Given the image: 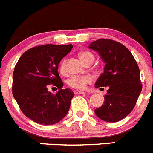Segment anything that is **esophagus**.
Listing matches in <instances>:
<instances>
[{"mask_svg":"<svg viewBox=\"0 0 153 153\" xmlns=\"http://www.w3.org/2000/svg\"><path fill=\"white\" fill-rule=\"evenodd\" d=\"M74 94H76V95H79V94H83V93H85V92L83 91H81V90H74Z\"/></svg>","mask_w":153,"mask_h":153,"instance_id":"1","label":"esophagus"}]
</instances>
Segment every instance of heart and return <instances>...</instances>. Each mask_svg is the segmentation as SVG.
I'll list each match as a JSON object with an SVG mask.
<instances>
[{"instance_id": "b5f03b06", "label": "heart", "mask_w": 153, "mask_h": 153, "mask_svg": "<svg viewBox=\"0 0 153 153\" xmlns=\"http://www.w3.org/2000/svg\"><path fill=\"white\" fill-rule=\"evenodd\" d=\"M79 56L80 60L86 64L88 63H93L94 60V56L89 51H82L79 53ZM59 70L61 74H65L66 72V60L65 59H63L60 62ZM92 81H93V79L90 76L74 75L67 79V83L71 88L83 90L86 88L87 85L92 83Z\"/></svg>"}]
</instances>
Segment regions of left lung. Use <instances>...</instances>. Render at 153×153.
<instances>
[{"label": "left lung", "mask_w": 153, "mask_h": 153, "mask_svg": "<svg viewBox=\"0 0 153 153\" xmlns=\"http://www.w3.org/2000/svg\"><path fill=\"white\" fill-rule=\"evenodd\" d=\"M89 47L99 52L106 63L95 87L109 88L103 105L96 109L95 113L104 121L118 122L132 112L142 91L139 66L130 51L120 42L98 39Z\"/></svg>", "instance_id": "8db88e82"}]
</instances>
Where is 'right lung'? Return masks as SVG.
<instances>
[{
	"label": "right lung",
	"mask_w": 153,
	"mask_h": 153,
	"mask_svg": "<svg viewBox=\"0 0 153 153\" xmlns=\"http://www.w3.org/2000/svg\"><path fill=\"white\" fill-rule=\"evenodd\" d=\"M72 44L36 46L23 53L13 73L12 93L27 117L43 125L60 122L68 113L74 94L62 89L58 64L72 50ZM53 84L60 90L54 95L47 90Z\"/></svg>",
	"instance_id": "1"
}]
</instances>
